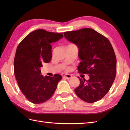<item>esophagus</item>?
Instances as JSON below:
<instances>
[{
    "label": "esophagus",
    "mask_w": 130,
    "mask_h": 130,
    "mask_svg": "<svg viewBox=\"0 0 130 130\" xmlns=\"http://www.w3.org/2000/svg\"><path fill=\"white\" fill-rule=\"evenodd\" d=\"M64 77H66L67 80H69V79H70V78H71L72 76V75H69V74H66L64 75Z\"/></svg>",
    "instance_id": "obj_1"
}]
</instances>
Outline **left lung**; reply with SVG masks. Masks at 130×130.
I'll list each match as a JSON object with an SVG mask.
<instances>
[{"label": "left lung", "mask_w": 130, "mask_h": 130, "mask_svg": "<svg viewBox=\"0 0 130 130\" xmlns=\"http://www.w3.org/2000/svg\"><path fill=\"white\" fill-rule=\"evenodd\" d=\"M65 38L78 49L81 62L78 72L88 74L89 80L79 78L74 90L78 98L87 103L101 99L111 88L117 72V59L108 39L92 29L85 28L64 32Z\"/></svg>", "instance_id": "obj_1"}]
</instances>
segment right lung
<instances>
[{
  "label": "right lung",
  "instance_id": "add662e5",
  "mask_svg": "<svg viewBox=\"0 0 130 130\" xmlns=\"http://www.w3.org/2000/svg\"><path fill=\"white\" fill-rule=\"evenodd\" d=\"M63 34L38 29L32 31L18 45L14 60V75L22 92L34 104H41L52 96L58 82L59 74L53 77L41 75L42 63L52 57L51 43L61 39Z\"/></svg>",
  "mask_w": 130,
  "mask_h": 130
}]
</instances>
